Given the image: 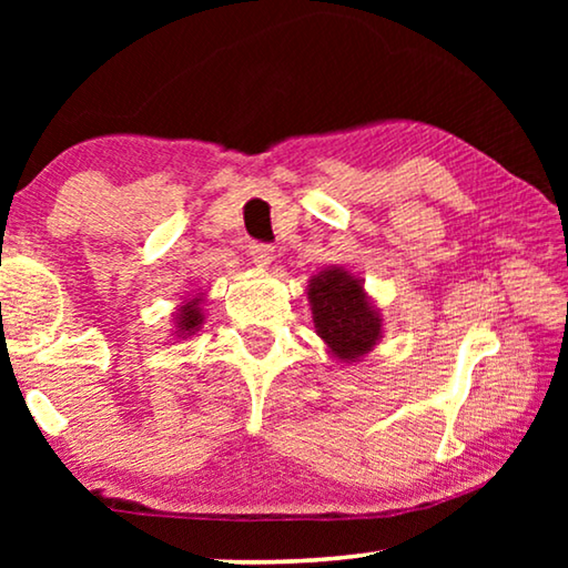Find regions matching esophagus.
Here are the masks:
<instances>
[{
    "label": "esophagus",
    "mask_w": 568,
    "mask_h": 568,
    "mask_svg": "<svg viewBox=\"0 0 568 568\" xmlns=\"http://www.w3.org/2000/svg\"><path fill=\"white\" fill-rule=\"evenodd\" d=\"M247 255L257 267H271L273 263V247L263 245V243H250L247 245Z\"/></svg>",
    "instance_id": "34e87169"
}]
</instances>
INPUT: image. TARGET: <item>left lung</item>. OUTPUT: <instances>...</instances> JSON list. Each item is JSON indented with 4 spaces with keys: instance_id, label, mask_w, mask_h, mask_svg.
Here are the masks:
<instances>
[{
    "instance_id": "8db88e82",
    "label": "left lung",
    "mask_w": 568,
    "mask_h": 568,
    "mask_svg": "<svg viewBox=\"0 0 568 568\" xmlns=\"http://www.w3.org/2000/svg\"><path fill=\"white\" fill-rule=\"evenodd\" d=\"M307 303L315 333L338 363H358L383 338L381 311L371 303L363 281L341 265L323 267L307 281Z\"/></svg>"
}]
</instances>
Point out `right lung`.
Wrapping results in <instances>:
<instances>
[{"label":"right lung","instance_id":"add662e5","mask_svg":"<svg viewBox=\"0 0 568 568\" xmlns=\"http://www.w3.org/2000/svg\"><path fill=\"white\" fill-rule=\"evenodd\" d=\"M203 301H205V293H197L180 303L175 313V331H172L175 338H190V335H195L200 328H203L205 323Z\"/></svg>","mask_w":568,"mask_h":568}]
</instances>
